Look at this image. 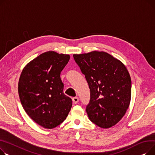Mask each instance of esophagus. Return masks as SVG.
<instances>
[{
  "label": "esophagus",
  "instance_id": "obj_1",
  "mask_svg": "<svg viewBox=\"0 0 155 155\" xmlns=\"http://www.w3.org/2000/svg\"><path fill=\"white\" fill-rule=\"evenodd\" d=\"M72 102L74 104H77L79 102V98L78 97H74L72 98Z\"/></svg>",
  "mask_w": 155,
  "mask_h": 155
}]
</instances>
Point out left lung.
<instances>
[{"label":"left lung","instance_id":"obj_1","mask_svg":"<svg viewBox=\"0 0 155 155\" xmlns=\"http://www.w3.org/2000/svg\"><path fill=\"white\" fill-rule=\"evenodd\" d=\"M90 89L86 106L89 120L102 128L119 122L128 108L131 79L123 64L104 52L74 54Z\"/></svg>","mask_w":155,"mask_h":155}]
</instances>
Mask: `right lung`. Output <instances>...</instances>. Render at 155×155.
I'll list each match as a JSON object with an SVG mask.
<instances>
[{
    "label": "right lung",
    "mask_w": 155,
    "mask_h": 155,
    "mask_svg": "<svg viewBox=\"0 0 155 155\" xmlns=\"http://www.w3.org/2000/svg\"><path fill=\"white\" fill-rule=\"evenodd\" d=\"M68 54L48 51L27 64L18 84L20 101L26 113L43 128L52 129L66 120L72 99L64 94L61 72Z\"/></svg>",
    "instance_id": "1"
}]
</instances>
